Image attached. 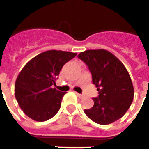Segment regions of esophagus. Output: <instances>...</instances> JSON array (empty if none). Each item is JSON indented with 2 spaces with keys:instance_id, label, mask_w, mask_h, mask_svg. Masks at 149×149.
I'll list each match as a JSON object with an SVG mask.
<instances>
[{
  "instance_id": "obj_1",
  "label": "esophagus",
  "mask_w": 149,
  "mask_h": 149,
  "mask_svg": "<svg viewBox=\"0 0 149 149\" xmlns=\"http://www.w3.org/2000/svg\"><path fill=\"white\" fill-rule=\"evenodd\" d=\"M76 94H77V96L78 97H83V95H82V94L78 93H76Z\"/></svg>"
}]
</instances>
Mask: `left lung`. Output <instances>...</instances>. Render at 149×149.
Masks as SVG:
<instances>
[{"label": "left lung", "mask_w": 149, "mask_h": 149, "mask_svg": "<svg viewBox=\"0 0 149 149\" xmlns=\"http://www.w3.org/2000/svg\"><path fill=\"white\" fill-rule=\"evenodd\" d=\"M78 58L88 65L99 96L93 98L94 105L85 114L99 125H109L121 118L134 97L128 72L116 56L105 49H89Z\"/></svg>", "instance_id": "obj_1"}]
</instances>
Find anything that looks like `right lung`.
Listing matches in <instances>:
<instances>
[{
    "label": "right lung",
    "instance_id": "1",
    "mask_svg": "<svg viewBox=\"0 0 149 149\" xmlns=\"http://www.w3.org/2000/svg\"><path fill=\"white\" fill-rule=\"evenodd\" d=\"M77 56L76 52L49 50L28 62L17 76L15 97L29 118L42 122L57 113L66 93L52 88L63 65Z\"/></svg>",
    "mask_w": 149,
    "mask_h": 149
}]
</instances>
